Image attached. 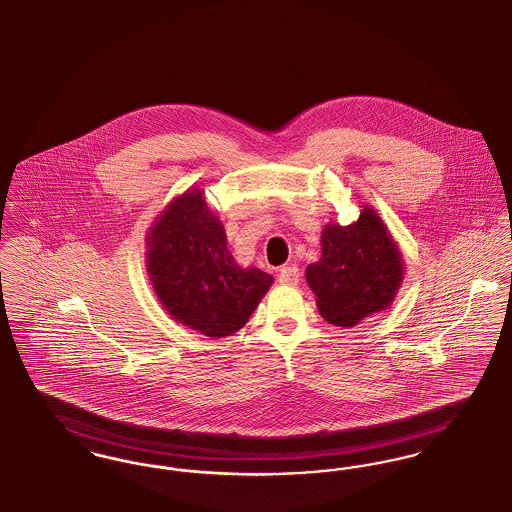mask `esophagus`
<instances>
[{"instance_id":"1","label":"esophagus","mask_w":512,"mask_h":512,"mask_svg":"<svg viewBox=\"0 0 512 512\" xmlns=\"http://www.w3.org/2000/svg\"><path fill=\"white\" fill-rule=\"evenodd\" d=\"M300 279V271L296 266H285L279 271V283L283 285H296Z\"/></svg>"}]
</instances>
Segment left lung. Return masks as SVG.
I'll list each match as a JSON object with an SVG mask.
<instances>
[{
	"label": "left lung",
	"mask_w": 512,
	"mask_h": 512,
	"mask_svg": "<svg viewBox=\"0 0 512 512\" xmlns=\"http://www.w3.org/2000/svg\"><path fill=\"white\" fill-rule=\"evenodd\" d=\"M403 273L397 243L381 217L364 206L354 223L323 227L322 258L306 268V281L323 320L352 327L395 300Z\"/></svg>",
	"instance_id": "left-lung-1"
}]
</instances>
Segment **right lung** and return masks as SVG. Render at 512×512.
I'll list each match as a JSON object with an SVG mask.
<instances>
[{"instance_id":"right-lung-1","label":"right lung","mask_w":512,"mask_h":512,"mask_svg":"<svg viewBox=\"0 0 512 512\" xmlns=\"http://www.w3.org/2000/svg\"><path fill=\"white\" fill-rule=\"evenodd\" d=\"M146 246V269L163 308L208 337L239 331L273 283L266 271L235 262L202 190L177 196L156 217Z\"/></svg>"}]
</instances>
